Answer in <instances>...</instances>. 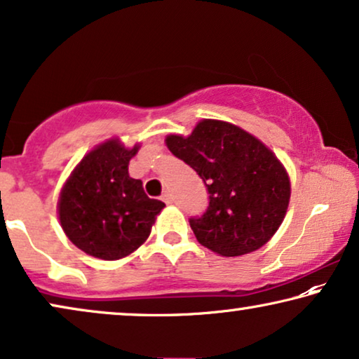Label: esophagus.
Returning <instances> with one entry per match:
<instances>
[{
  "label": "esophagus",
  "instance_id": "34e87169",
  "mask_svg": "<svg viewBox=\"0 0 359 359\" xmlns=\"http://www.w3.org/2000/svg\"><path fill=\"white\" fill-rule=\"evenodd\" d=\"M163 200H164V203H168V205H170V203H172V195H170L169 194V191H165V194L163 195Z\"/></svg>",
  "mask_w": 359,
  "mask_h": 359
}]
</instances>
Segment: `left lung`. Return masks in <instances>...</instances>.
I'll return each instance as SVG.
<instances>
[{
	"label": "left lung",
	"instance_id": "1",
	"mask_svg": "<svg viewBox=\"0 0 359 359\" xmlns=\"http://www.w3.org/2000/svg\"><path fill=\"white\" fill-rule=\"evenodd\" d=\"M165 144L189 164L208 190V208L189 219L196 241L223 257L260 249L285 219L290 177L278 158L255 136L221 120H201L190 136Z\"/></svg>",
	"mask_w": 359,
	"mask_h": 359
}]
</instances>
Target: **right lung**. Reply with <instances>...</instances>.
Listing matches in <instances>:
<instances>
[{
  "mask_svg": "<svg viewBox=\"0 0 359 359\" xmlns=\"http://www.w3.org/2000/svg\"><path fill=\"white\" fill-rule=\"evenodd\" d=\"M118 140L99 144L73 170L58 198L65 234L88 255L118 260L148 239L161 200L144 194L143 182L131 179L130 159L138 153Z\"/></svg>",
  "mask_w": 359,
  "mask_h": 359,
  "instance_id": "obj_1",
  "label": "right lung"
}]
</instances>
